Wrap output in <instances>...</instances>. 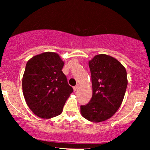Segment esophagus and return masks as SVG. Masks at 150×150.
Here are the masks:
<instances>
[{
	"instance_id": "obj_1",
	"label": "esophagus",
	"mask_w": 150,
	"mask_h": 150,
	"mask_svg": "<svg viewBox=\"0 0 150 150\" xmlns=\"http://www.w3.org/2000/svg\"><path fill=\"white\" fill-rule=\"evenodd\" d=\"M79 88V85H76L75 87H73V89H74V92H76V91H77V89H78Z\"/></svg>"
}]
</instances>
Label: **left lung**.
I'll list each match as a JSON object with an SVG mask.
<instances>
[{"mask_svg": "<svg viewBox=\"0 0 150 150\" xmlns=\"http://www.w3.org/2000/svg\"><path fill=\"white\" fill-rule=\"evenodd\" d=\"M92 76V97L80 106L82 116L89 121L106 120L118 110L124 98L128 80L126 70L118 60L106 54L89 61Z\"/></svg>", "mask_w": 150, "mask_h": 150, "instance_id": "obj_1", "label": "left lung"}]
</instances>
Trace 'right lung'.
Returning a JSON list of instances; mask_svg holds the SVG:
<instances>
[{
    "label": "right lung",
    "instance_id": "right-lung-1",
    "mask_svg": "<svg viewBox=\"0 0 150 150\" xmlns=\"http://www.w3.org/2000/svg\"><path fill=\"white\" fill-rule=\"evenodd\" d=\"M64 62L58 53L45 52L32 57L26 64L22 91L27 106L43 118L57 116L73 92L62 71Z\"/></svg>",
    "mask_w": 150,
    "mask_h": 150
}]
</instances>
